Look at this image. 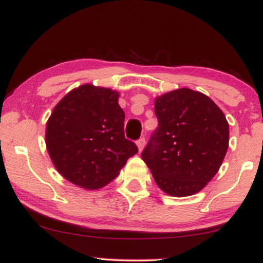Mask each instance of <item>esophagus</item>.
<instances>
[{"label":"esophagus","mask_w":263,"mask_h":263,"mask_svg":"<svg viewBox=\"0 0 263 263\" xmlns=\"http://www.w3.org/2000/svg\"><path fill=\"white\" fill-rule=\"evenodd\" d=\"M144 145H145V138L144 137H141L137 141V146H138V150H139V153L142 152L143 149H144Z\"/></svg>","instance_id":"esophagus-1"}]
</instances>
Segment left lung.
I'll return each mask as SVG.
<instances>
[{
	"mask_svg": "<svg viewBox=\"0 0 263 263\" xmlns=\"http://www.w3.org/2000/svg\"><path fill=\"white\" fill-rule=\"evenodd\" d=\"M159 126L142 153L155 183L174 197L201 191L221 166L229 122L204 93L178 89L155 99Z\"/></svg>",
	"mask_w": 263,
	"mask_h": 263,
	"instance_id": "left-lung-1",
	"label": "left lung"
}]
</instances>
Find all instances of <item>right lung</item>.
<instances>
[{
	"label": "right lung",
	"mask_w": 263,
	"mask_h": 263,
	"mask_svg": "<svg viewBox=\"0 0 263 263\" xmlns=\"http://www.w3.org/2000/svg\"><path fill=\"white\" fill-rule=\"evenodd\" d=\"M119 93L92 84L73 89L56 104L47 122L45 144L62 177L95 190L119 176L137 145L125 138Z\"/></svg>",
	"instance_id": "add662e5"
}]
</instances>
